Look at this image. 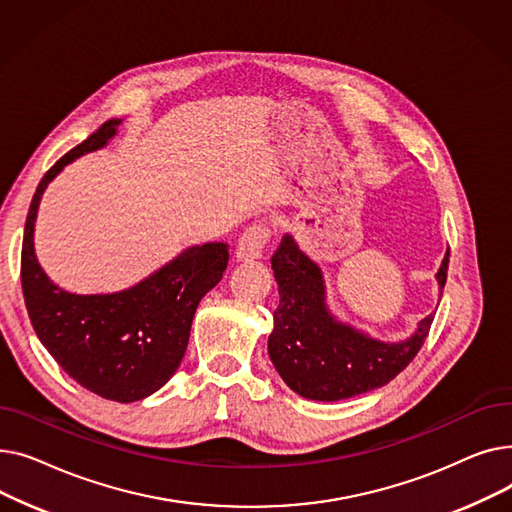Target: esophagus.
Here are the masks:
<instances>
[{
  "mask_svg": "<svg viewBox=\"0 0 512 512\" xmlns=\"http://www.w3.org/2000/svg\"><path fill=\"white\" fill-rule=\"evenodd\" d=\"M267 242H270V228L263 224H253L240 234L236 245V259L238 261H251L261 259L265 253Z\"/></svg>",
  "mask_w": 512,
  "mask_h": 512,
  "instance_id": "34e87169",
  "label": "esophagus"
}]
</instances>
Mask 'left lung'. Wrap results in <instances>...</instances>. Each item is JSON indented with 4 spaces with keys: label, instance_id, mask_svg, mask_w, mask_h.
Returning a JSON list of instances; mask_svg holds the SVG:
<instances>
[{
    "label": "left lung",
    "instance_id": "8db88e82",
    "mask_svg": "<svg viewBox=\"0 0 512 512\" xmlns=\"http://www.w3.org/2000/svg\"><path fill=\"white\" fill-rule=\"evenodd\" d=\"M446 253L436 274L446 284ZM280 305L267 351L290 390L311 400H344L382 388L405 369L432 328L434 315L421 319L405 342L373 340L336 321L326 307V288L319 267L286 234L272 257Z\"/></svg>",
    "mask_w": 512,
    "mask_h": 512
}]
</instances>
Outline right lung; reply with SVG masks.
I'll use <instances>...</instances> for the list:
<instances>
[{
  "mask_svg": "<svg viewBox=\"0 0 512 512\" xmlns=\"http://www.w3.org/2000/svg\"><path fill=\"white\" fill-rule=\"evenodd\" d=\"M118 124L107 120L39 182L24 224L20 280L41 344L70 378L101 398L134 402L176 373L197 305L222 280L230 255L226 242L191 247L137 286L112 294H72L45 276L33 242L41 195L66 164L110 141Z\"/></svg>",
  "mask_w": 512,
  "mask_h": 512,
  "instance_id": "1",
  "label": "right lung"
}]
</instances>
